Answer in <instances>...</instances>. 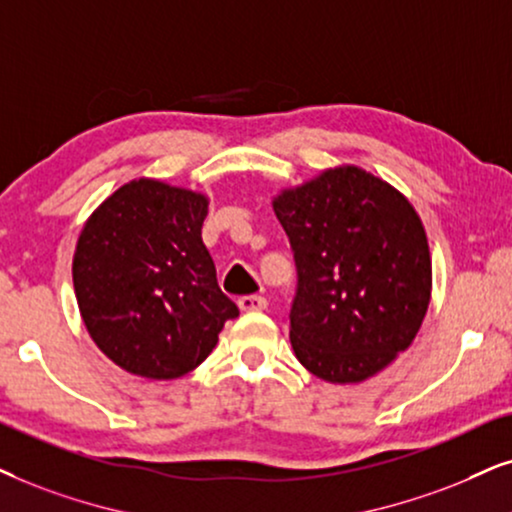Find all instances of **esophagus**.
<instances>
[{
	"label": "esophagus",
	"mask_w": 512,
	"mask_h": 512,
	"mask_svg": "<svg viewBox=\"0 0 512 512\" xmlns=\"http://www.w3.org/2000/svg\"><path fill=\"white\" fill-rule=\"evenodd\" d=\"M238 307H241V312H262V309H267V300L260 295H248L238 300Z\"/></svg>",
	"instance_id": "esophagus-1"
}]
</instances>
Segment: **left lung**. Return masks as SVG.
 Wrapping results in <instances>:
<instances>
[{
  "label": "left lung",
  "mask_w": 512,
  "mask_h": 512,
  "mask_svg": "<svg viewBox=\"0 0 512 512\" xmlns=\"http://www.w3.org/2000/svg\"><path fill=\"white\" fill-rule=\"evenodd\" d=\"M297 267L290 345L335 385L364 383L399 357L430 304L425 226L404 193L357 165L274 198Z\"/></svg>",
  "instance_id": "8db88e82"
}]
</instances>
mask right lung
<instances>
[{
	"label": "right lung",
	"mask_w": 512,
	"mask_h": 512,
	"mask_svg": "<svg viewBox=\"0 0 512 512\" xmlns=\"http://www.w3.org/2000/svg\"><path fill=\"white\" fill-rule=\"evenodd\" d=\"M208 205L203 193L141 177L82 226L73 255L77 307L89 338L127 373L181 378L238 316L200 236Z\"/></svg>",
	"instance_id": "1"
}]
</instances>
